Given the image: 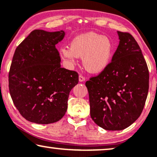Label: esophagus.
I'll use <instances>...</instances> for the list:
<instances>
[{
    "mask_svg": "<svg viewBox=\"0 0 157 157\" xmlns=\"http://www.w3.org/2000/svg\"><path fill=\"white\" fill-rule=\"evenodd\" d=\"M86 80V78H85V77H83V76H78V81H79V82H83V81H84Z\"/></svg>",
    "mask_w": 157,
    "mask_h": 157,
    "instance_id": "esophagus-1",
    "label": "esophagus"
}]
</instances>
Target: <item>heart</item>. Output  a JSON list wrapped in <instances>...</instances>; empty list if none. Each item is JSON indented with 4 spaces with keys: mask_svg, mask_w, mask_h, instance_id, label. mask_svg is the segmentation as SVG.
<instances>
[{
    "mask_svg": "<svg viewBox=\"0 0 157 157\" xmlns=\"http://www.w3.org/2000/svg\"><path fill=\"white\" fill-rule=\"evenodd\" d=\"M114 53V46L110 38L89 32L77 36L70 47L59 50L62 60L70 66H76L78 58H82L83 67L91 74H101L108 68Z\"/></svg>",
    "mask_w": 157,
    "mask_h": 157,
    "instance_id": "b5f03b06",
    "label": "heart"
}]
</instances>
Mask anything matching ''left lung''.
I'll use <instances>...</instances> for the list:
<instances>
[{
  "instance_id": "left-lung-1",
  "label": "left lung",
  "mask_w": 157,
  "mask_h": 157,
  "mask_svg": "<svg viewBox=\"0 0 157 157\" xmlns=\"http://www.w3.org/2000/svg\"><path fill=\"white\" fill-rule=\"evenodd\" d=\"M117 33L119 44L108 68L86 82L91 119L109 131L132 125L140 117L149 91V70L140 47L131 34Z\"/></svg>"
}]
</instances>
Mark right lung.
<instances>
[{
    "label": "right lung",
    "mask_w": 157,
    "mask_h": 157,
    "mask_svg": "<svg viewBox=\"0 0 157 157\" xmlns=\"http://www.w3.org/2000/svg\"><path fill=\"white\" fill-rule=\"evenodd\" d=\"M66 32L34 30L17 47L9 72L13 102L28 121L48 124L59 121L68 108L70 91L78 83L76 72L61 67L56 45Z\"/></svg>",
    "instance_id": "obj_1"
}]
</instances>
